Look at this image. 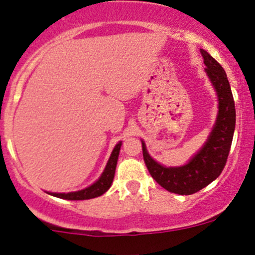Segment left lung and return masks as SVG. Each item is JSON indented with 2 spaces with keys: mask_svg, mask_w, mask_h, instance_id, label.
I'll return each mask as SVG.
<instances>
[{
  "mask_svg": "<svg viewBox=\"0 0 255 255\" xmlns=\"http://www.w3.org/2000/svg\"><path fill=\"white\" fill-rule=\"evenodd\" d=\"M207 74L218 101V112L206 142L186 164L165 166L149 155L142 140L143 158L151 177L169 192L191 195L206 187L222 173L227 161L236 128V107L226 71L222 66L201 49Z\"/></svg>",
  "mask_w": 255,
  "mask_h": 255,
  "instance_id": "8db88e82",
  "label": "left lung"
}]
</instances>
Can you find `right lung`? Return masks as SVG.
I'll use <instances>...</instances> for the list:
<instances>
[{"mask_svg": "<svg viewBox=\"0 0 255 255\" xmlns=\"http://www.w3.org/2000/svg\"><path fill=\"white\" fill-rule=\"evenodd\" d=\"M121 145H122V142H118L113 148L111 156H110L109 161L106 164V168L102 171L101 176L96 180L92 185L85 187V189L79 190V191L74 192H48L51 196L59 197V199L64 200H71V201H78V200H90L95 199V197H99L101 195H104L107 190L111 187L113 182V177H115V171L116 166H117V160L118 155H120Z\"/></svg>", "mask_w": 255, "mask_h": 255, "instance_id": "right-lung-1", "label": "right lung"}]
</instances>
